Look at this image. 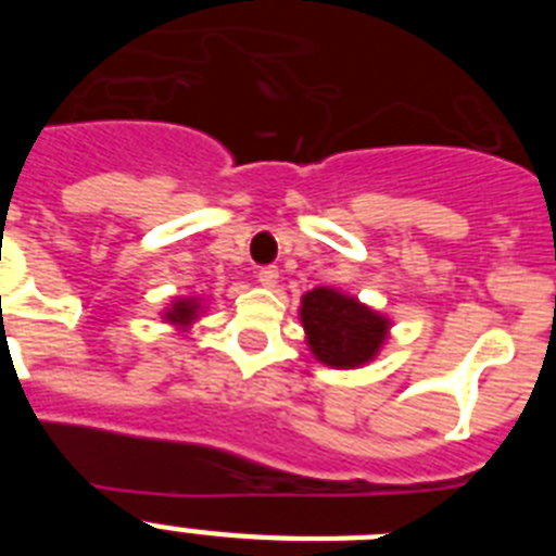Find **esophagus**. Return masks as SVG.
Returning <instances> with one entry per match:
<instances>
[{
	"mask_svg": "<svg viewBox=\"0 0 556 556\" xmlns=\"http://www.w3.org/2000/svg\"><path fill=\"white\" fill-rule=\"evenodd\" d=\"M258 283L267 289H273L278 283V267H262L258 269Z\"/></svg>",
	"mask_w": 556,
	"mask_h": 556,
	"instance_id": "esophagus-1",
	"label": "esophagus"
}]
</instances>
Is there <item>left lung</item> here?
<instances>
[{
	"label": "left lung",
	"mask_w": 556,
	"mask_h": 556,
	"mask_svg": "<svg viewBox=\"0 0 556 556\" xmlns=\"http://www.w3.org/2000/svg\"><path fill=\"white\" fill-rule=\"evenodd\" d=\"M301 323L308 351L333 370H356L372 362L392 326L390 317L331 287L303 294Z\"/></svg>",
	"instance_id": "8db88e82"
}]
</instances>
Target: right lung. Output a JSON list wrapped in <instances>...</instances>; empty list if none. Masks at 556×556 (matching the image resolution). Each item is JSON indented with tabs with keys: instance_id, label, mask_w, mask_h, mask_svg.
<instances>
[{
	"instance_id": "right-lung-1",
	"label": "right lung",
	"mask_w": 556,
	"mask_h": 556,
	"mask_svg": "<svg viewBox=\"0 0 556 556\" xmlns=\"http://www.w3.org/2000/svg\"><path fill=\"white\" fill-rule=\"evenodd\" d=\"M200 312H203V298H178L164 312V320L178 331H186V328H191V323L198 320Z\"/></svg>"
}]
</instances>
